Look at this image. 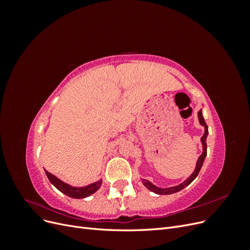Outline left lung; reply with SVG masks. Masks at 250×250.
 Returning a JSON list of instances; mask_svg holds the SVG:
<instances>
[{
	"label": "left lung",
	"instance_id": "8db88e82",
	"mask_svg": "<svg viewBox=\"0 0 250 250\" xmlns=\"http://www.w3.org/2000/svg\"><path fill=\"white\" fill-rule=\"evenodd\" d=\"M198 119H199V123L200 125H202L204 127V133L201 137V144H202V154L198 157L197 160V163H196V168L194 170V172L191 174L190 177H188L184 183H181L180 185L178 186H175V187H170V188H158L156 187L155 185H153L152 183H150L149 180L147 179H143V184L144 186H145L148 190H150L151 192H154L155 194H158V195H169V194H173V193H176V192H179L180 190H183L184 188L188 187V185H190L192 181L197 177L198 173L202 167L203 165V162H204V158H206L207 156V138H208V125L206 123V121H204L203 119V116H202V110H199L198 111Z\"/></svg>",
	"mask_w": 250,
	"mask_h": 250
}]
</instances>
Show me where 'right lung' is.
<instances>
[{
    "label": "right lung",
    "mask_w": 250,
    "mask_h": 250,
    "mask_svg": "<svg viewBox=\"0 0 250 250\" xmlns=\"http://www.w3.org/2000/svg\"><path fill=\"white\" fill-rule=\"evenodd\" d=\"M46 172V175L49 178L50 183L54 186L58 190L65 194L66 196L72 198H76V199H80V198H85L87 196L94 194L95 192H97L99 190L101 185H102V179L96 181V183H93L90 185H87L85 187H73L70 186L69 184L63 183L62 180H60L59 178H57L55 175H53L50 172L44 170Z\"/></svg>",
    "instance_id": "1"
}]
</instances>
